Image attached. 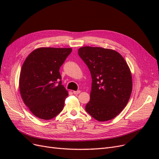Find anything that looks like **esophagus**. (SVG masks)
I'll return each mask as SVG.
<instances>
[{"mask_svg": "<svg viewBox=\"0 0 159 159\" xmlns=\"http://www.w3.org/2000/svg\"><path fill=\"white\" fill-rule=\"evenodd\" d=\"M80 92H81V91H80V90H78V91H73V93H74V94H75V95H77V94H79Z\"/></svg>", "mask_w": 159, "mask_h": 159, "instance_id": "1", "label": "esophagus"}]
</instances>
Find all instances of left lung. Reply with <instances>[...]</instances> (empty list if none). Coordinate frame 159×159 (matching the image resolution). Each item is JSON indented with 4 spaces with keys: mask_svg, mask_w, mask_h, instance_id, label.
<instances>
[{
    "mask_svg": "<svg viewBox=\"0 0 159 159\" xmlns=\"http://www.w3.org/2000/svg\"><path fill=\"white\" fill-rule=\"evenodd\" d=\"M78 54L92 79L85 111L99 121L113 119L126 106L132 91V76L123 56L100 47H81Z\"/></svg>",
    "mask_w": 159,
    "mask_h": 159,
    "instance_id": "1",
    "label": "left lung"
}]
</instances>
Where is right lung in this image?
Here are the masks:
<instances>
[{
  "mask_svg": "<svg viewBox=\"0 0 159 159\" xmlns=\"http://www.w3.org/2000/svg\"><path fill=\"white\" fill-rule=\"evenodd\" d=\"M71 50L69 48H40L24 62L19 89L24 103L36 117L49 120L63 109L68 93L61 85L59 70Z\"/></svg>",
  "mask_w": 159,
  "mask_h": 159,
  "instance_id": "obj_1",
  "label": "right lung"
}]
</instances>
